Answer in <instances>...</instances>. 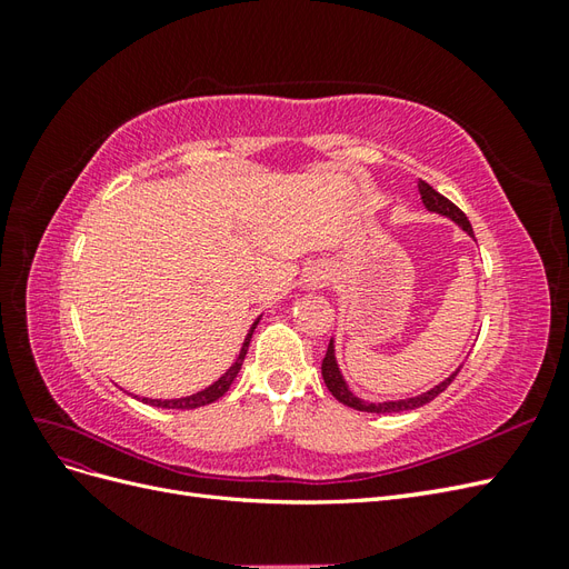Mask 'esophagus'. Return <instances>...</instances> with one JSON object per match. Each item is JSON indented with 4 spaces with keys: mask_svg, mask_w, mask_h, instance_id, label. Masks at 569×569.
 I'll use <instances>...</instances> for the list:
<instances>
[{
    "mask_svg": "<svg viewBox=\"0 0 569 569\" xmlns=\"http://www.w3.org/2000/svg\"><path fill=\"white\" fill-rule=\"evenodd\" d=\"M303 282L308 284V289H318V287H322L327 282V272L322 268H311V272L306 274Z\"/></svg>",
    "mask_w": 569,
    "mask_h": 569,
    "instance_id": "esophagus-1",
    "label": "esophagus"
}]
</instances>
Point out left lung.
Returning <instances> with one entry per match:
<instances>
[{
    "label": "left lung",
    "mask_w": 569,
    "mask_h": 569,
    "mask_svg": "<svg viewBox=\"0 0 569 569\" xmlns=\"http://www.w3.org/2000/svg\"><path fill=\"white\" fill-rule=\"evenodd\" d=\"M418 189H420V197H422V203H425L427 211H435V213H441V216H446V218H451L453 222H458V226H460L465 232H468L470 237H475L468 216H465L453 201H449L443 194H439L437 189L429 187L425 180L418 182ZM458 372H460V368H458L451 377H446V380L439 382L435 389H429V391H425V393H420V396H412V399L385 401V403H368V401H363V399H358V396L349 389V385L343 382V377H341L339 366H337V358H335V341H332V339H330V347H327V353H325V358H322V380H325L327 389H330L335 399L341 401L343 406L356 408V410H363V412H403V410H416V408H420V406H425V403H429V401H435L437 396L456 380Z\"/></svg>",
    "instance_id": "1"
}]
</instances>
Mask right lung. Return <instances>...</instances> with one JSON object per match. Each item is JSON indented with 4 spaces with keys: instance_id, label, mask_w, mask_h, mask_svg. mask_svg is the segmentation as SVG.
I'll return each mask as SVG.
<instances>
[{
    "instance_id": "obj_1",
    "label": "right lung",
    "mask_w": 569,
    "mask_h": 569,
    "mask_svg": "<svg viewBox=\"0 0 569 569\" xmlns=\"http://www.w3.org/2000/svg\"><path fill=\"white\" fill-rule=\"evenodd\" d=\"M256 325H258V320L251 325V330H249V335H247V339H244V343H242V351H239L237 360L230 366V370L220 377L218 382H213L211 387H206V389H201V391H197V393H192V396H182V399H168V401H161V399H142V401L149 403V406H159V408H199V406H209V403L218 401L220 396L226 393V391L230 389V385L234 382L237 372L242 370L244 356H247V349H249V341H251V335H253V330H256Z\"/></svg>"
}]
</instances>
